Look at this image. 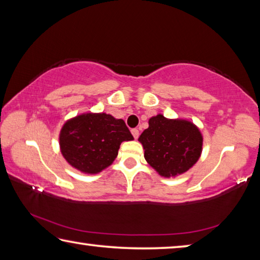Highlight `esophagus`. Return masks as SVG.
Segmentation results:
<instances>
[{"label":"esophagus","instance_id":"obj_1","mask_svg":"<svg viewBox=\"0 0 260 260\" xmlns=\"http://www.w3.org/2000/svg\"><path fill=\"white\" fill-rule=\"evenodd\" d=\"M132 132V134H133V136H134V139H138L139 138V129H136V128H133L131 131Z\"/></svg>","mask_w":260,"mask_h":260}]
</instances>
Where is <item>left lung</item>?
I'll return each instance as SVG.
<instances>
[{
  "label": "left lung",
  "mask_w": 260,
  "mask_h": 260,
  "mask_svg": "<svg viewBox=\"0 0 260 260\" xmlns=\"http://www.w3.org/2000/svg\"><path fill=\"white\" fill-rule=\"evenodd\" d=\"M144 158L162 178L186 173L200 159L203 135L197 125L184 118H166L161 113L149 119L140 135Z\"/></svg>",
  "instance_id": "1"
}]
</instances>
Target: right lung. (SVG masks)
Segmentation results:
<instances>
[{
	"label": "right lung",
	"instance_id": "right-lung-1",
	"mask_svg": "<svg viewBox=\"0 0 260 260\" xmlns=\"http://www.w3.org/2000/svg\"><path fill=\"white\" fill-rule=\"evenodd\" d=\"M58 140L61 155L73 169L98 174L114 161L120 144L134 138L122 119L104 112H83L64 122Z\"/></svg>",
	"mask_w": 260,
	"mask_h": 260
}]
</instances>
